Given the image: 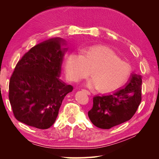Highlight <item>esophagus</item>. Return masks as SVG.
<instances>
[{
    "label": "esophagus",
    "mask_w": 159,
    "mask_h": 159,
    "mask_svg": "<svg viewBox=\"0 0 159 159\" xmlns=\"http://www.w3.org/2000/svg\"><path fill=\"white\" fill-rule=\"evenodd\" d=\"M83 91H84V92H85L86 94H87V95H91V93L89 92V91H88V90H86V89H83Z\"/></svg>",
    "instance_id": "34e87169"
}]
</instances>
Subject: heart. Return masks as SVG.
<instances>
[{
    "label": "heart",
    "mask_w": 159,
    "mask_h": 159,
    "mask_svg": "<svg viewBox=\"0 0 159 159\" xmlns=\"http://www.w3.org/2000/svg\"><path fill=\"white\" fill-rule=\"evenodd\" d=\"M89 71L93 78L89 85L97 88L99 92L107 93L126 82L131 68L113 50L103 46L82 49L80 55L71 53L67 57L66 72L70 81L78 82L87 78Z\"/></svg>",
    "instance_id": "b5f03b06"
}]
</instances>
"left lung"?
<instances>
[{"label":"left lung","instance_id":"obj_1","mask_svg":"<svg viewBox=\"0 0 159 159\" xmlns=\"http://www.w3.org/2000/svg\"><path fill=\"white\" fill-rule=\"evenodd\" d=\"M141 76L132 74L128 84L108 95H96L88 116L95 126L109 129L131 119L141 102Z\"/></svg>","mask_w":159,"mask_h":159}]
</instances>
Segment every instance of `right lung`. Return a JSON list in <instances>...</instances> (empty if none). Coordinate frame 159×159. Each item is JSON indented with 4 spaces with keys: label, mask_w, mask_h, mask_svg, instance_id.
<instances>
[{
    "label": "right lung",
    "mask_w": 159,
    "mask_h": 159,
    "mask_svg": "<svg viewBox=\"0 0 159 159\" xmlns=\"http://www.w3.org/2000/svg\"><path fill=\"white\" fill-rule=\"evenodd\" d=\"M60 38L40 43L18 61L9 82L8 98L20 122L46 129L54 123L65 96L73 90L59 77L65 52Z\"/></svg>",
    "instance_id": "obj_1"
}]
</instances>
